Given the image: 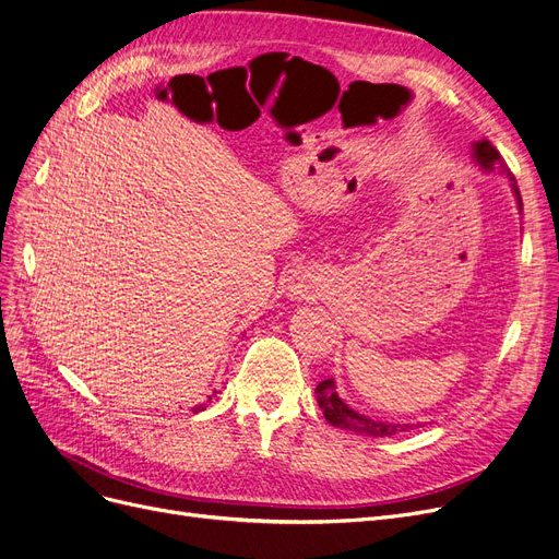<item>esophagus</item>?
Here are the masks:
<instances>
[{
    "label": "esophagus",
    "instance_id": "1",
    "mask_svg": "<svg viewBox=\"0 0 559 559\" xmlns=\"http://www.w3.org/2000/svg\"><path fill=\"white\" fill-rule=\"evenodd\" d=\"M323 275L314 267H298L288 280V296L294 300H317L323 294Z\"/></svg>",
    "mask_w": 559,
    "mask_h": 559
}]
</instances>
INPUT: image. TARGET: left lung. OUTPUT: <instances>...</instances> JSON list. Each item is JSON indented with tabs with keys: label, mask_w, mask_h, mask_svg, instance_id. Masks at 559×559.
I'll return each instance as SVG.
<instances>
[{
	"label": "left lung",
	"mask_w": 559,
	"mask_h": 559,
	"mask_svg": "<svg viewBox=\"0 0 559 559\" xmlns=\"http://www.w3.org/2000/svg\"><path fill=\"white\" fill-rule=\"evenodd\" d=\"M473 153H475V160L479 163L481 169H486V171L498 169L500 174H507V178L511 181V188H513V194H516V199H519V211H521L523 204H521V192H519V186H516V178H513V174L509 171V167L500 158L498 148L490 144L488 140H481V142H475ZM317 401H319V408L323 411V417L332 424V427H340V429H346V431H353V433L388 438V436L413 429V424L378 421V419H371L367 415H360L357 411H353L348 404H344V399L337 394V388H334L332 378H328V381L317 385Z\"/></svg>",
	"instance_id": "obj_1"
}]
</instances>
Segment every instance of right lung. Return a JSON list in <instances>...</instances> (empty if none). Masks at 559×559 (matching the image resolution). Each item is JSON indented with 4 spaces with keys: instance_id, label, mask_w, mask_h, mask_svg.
Instances as JSON below:
<instances>
[{
    "instance_id": "1",
    "label": "right lung",
    "mask_w": 559,
    "mask_h": 559,
    "mask_svg": "<svg viewBox=\"0 0 559 559\" xmlns=\"http://www.w3.org/2000/svg\"><path fill=\"white\" fill-rule=\"evenodd\" d=\"M209 399H211V396H209ZM204 408H206V404H199V406H194V408H192V413H202Z\"/></svg>"
}]
</instances>
